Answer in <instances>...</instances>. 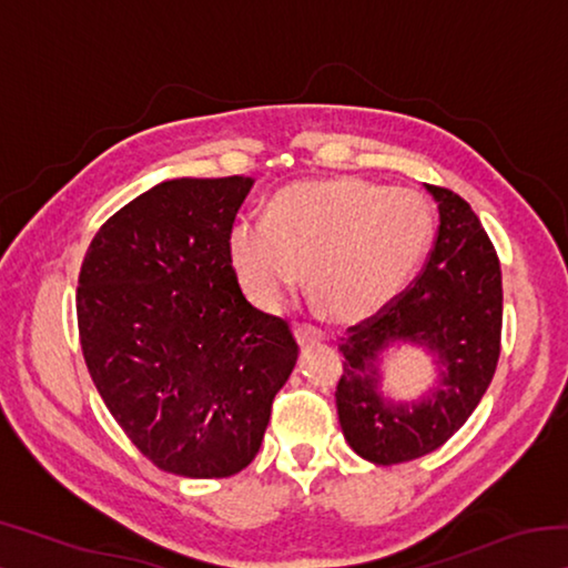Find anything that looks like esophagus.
Wrapping results in <instances>:
<instances>
[{"mask_svg":"<svg viewBox=\"0 0 568 568\" xmlns=\"http://www.w3.org/2000/svg\"><path fill=\"white\" fill-rule=\"evenodd\" d=\"M295 338L301 345H313L323 341V331L315 328V325H295Z\"/></svg>","mask_w":568,"mask_h":568,"instance_id":"esophagus-1","label":"esophagus"}]
</instances>
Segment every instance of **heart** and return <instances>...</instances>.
I'll list each match as a JSON object with an SVG mask.
<instances>
[{
	"mask_svg": "<svg viewBox=\"0 0 568 568\" xmlns=\"http://www.w3.org/2000/svg\"><path fill=\"white\" fill-rule=\"evenodd\" d=\"M430 240L434 210L420 192L335 178L281 192L271 217L237 220L230 261L257 305H281L311 267L331 315L363 321L403 293Z\"/></svg>",
	"mask_w": 568,
	"mask_h": 568,
	"instance_id": "b5f03b06",
	"label": "heart"
}]
</instances>
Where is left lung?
<instances>
[{"label": "left lung", "mask_w": 568, "mask_h": 568, "mask_svg": "<svg viewBox=\"0 0 568 568\" xmlns=\"http://www.w3.org/2000/svg\"><path fill=\"white\" fill-rule=\"evenodd\" d=\"M438 203V233L426 265L398 297L341 338L335 388L343 436L355 454L390 466L430 454L464 426L484 398L501 355V263L478 215L448 187L426 185ZM393 339L428 344L445 365L442 386L416 407L383 402L377 353Z\"/></svg>", "instance_id": "obj_1"}]
</instances>
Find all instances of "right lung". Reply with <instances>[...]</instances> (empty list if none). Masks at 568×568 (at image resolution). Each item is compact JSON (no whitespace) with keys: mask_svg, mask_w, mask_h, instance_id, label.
Here are the masks:
<instances>
[{"mask_svg":"<svg viewBox=\"0 0 568 568\" xmlns=\"http://www.w3.org/2000/svg\"><path fill=\"white\" fill-rule=\"evenodd\" d=\"M250 178L160 182L92 237L77 285L82 355L104 406L168 474L225 478L255 458L297 343L250 305L230 233Z\"/></svg>","mask_w":568,"mask_h":568,"instance_id":"obj_1","label":"right lung"}]
</instances>
